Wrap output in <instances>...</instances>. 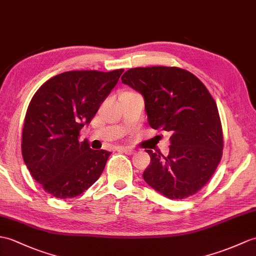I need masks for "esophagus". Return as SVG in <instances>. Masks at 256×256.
Segmentation results:
<instances>
[{
	"label": "esophagus",
	"mask_w": 256,
	"mask_h": 256,
	"mask_svg": "<svg viewBox=\"0 0 256 256\" xmlns=\"http://www.w3.org/2000/svg\"><path fill=\"white\" fill-rule=\"evenodd\" d=\"M121 150H122L123 152H126V155H133V154L135 152V150H133V148H130V147H122Z\"/></svg>",
	"instance_id": "34e87169"
}]
</instances>
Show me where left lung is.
<instances>
[{
  "label": "left lung",
  "instance_id": "left-lung-1",
  "mask_svg": "<svg viewBox=\"0 0 256 256\" xmlns=\"http://www.w3.org/2000/svg\"><path fill=\"white\" fill-rule=\"evenodd\" d=\"M122 82L142 94L148 123L171 133L167 156L152 152L142 178L172 200L198 193L215 174L224 136L216 101L198 77L180 68L128 70Z\"/></svg>",
  "mask_w": 256,
  "mask_h": 256
}]
</instances>
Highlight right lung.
Listing matches in <instances>:
<instances>
[{
	"instance_id": "obj_1",
	"label": "right lung",
	"mask_w": 256,
	"mask_h": 256,
	"mask_svg": "<svg viewBox=\"0 0 256 256\" xmlns=\"http://www.w3.org/2000/svg\"><path fill=\"white\" fill-rule=\"evenodd\" d=\"M123 68L70 70L52 77L28 106L22 134L24 162L34 179L56 198H76L102 174L110 152L80 140Z\"/></svg>"
}]
</instances>
